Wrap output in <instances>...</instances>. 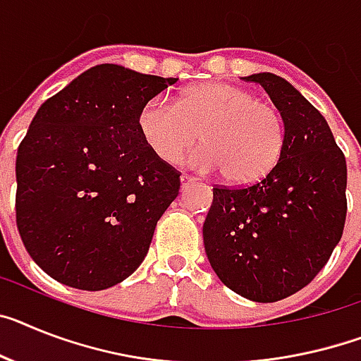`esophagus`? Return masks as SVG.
<instances>
[{"instance_id":"obj_1","label":"esophagus","mask_w":361,"mask_h":361,"mask_svg":"<svg viewBox=\"0 0 361 361\" xmlns=\"http://www.w3.org/2000/svg\"><path fill=\"white\" fill-rule=\"evenodd\" d=\"M181 190H187L189 187H192L196 183V178H192V176L189 174H181Z\"/></svg>"}]
</instances>
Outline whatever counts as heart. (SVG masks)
<instances>
[{
    "mask_svg": "<svg viewBox=\"0 0 361 361\" xmlns=\"http://www.w3.org/2000/svg\"><path fill=\"white\" fill-rule=\"evenodd\" d=\"M139 134L156 157L178 163L200 139L205 145L189 156L204 174H220L244 185L274 171L286 143V126L277 108L257 101L238 86L209 82L189 87L171 101L152 97L137 115Z\"/></svg>",
    "mask_w": 361,
    "mask_h": 361,
    "instance_id": "obj_1",
    "label": "heart"
}]
</instances>
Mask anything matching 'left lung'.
I'll return each mask as SVG.
<instances>
[{
  "label": "left lung",
  "mask_w": 361,
  "mask_h": 361,
  "mask_svg": "<svg viewBox=\"0 0 361 361\" xmlns=\"http://www.w3.org/2000/svg\"><path fill=\"white\" fill-rule=\"evenodd\" d=\"M264 87L286 126L283 156L262 180L216 185L204 244L227 288L274 302L305 288L329 262L347 216V163L325 117L274 73L244 77Z\"/></svg>",
  "instance_id": "left-lung-1"
}]
</instances>
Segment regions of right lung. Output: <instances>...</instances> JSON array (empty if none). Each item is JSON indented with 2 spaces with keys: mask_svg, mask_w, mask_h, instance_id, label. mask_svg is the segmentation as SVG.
Returning <instances> with one entry per match:
<instances>
[{
  "mask_svg": "<svg viewBox=\"0 0 361 361\" xmlns=\"http://www.w3.org/2000/svg\"><path fill=\"white\" fill-rule=\"evenodd\" d=\"M178 78L87 69L36 111L16 156V226L54 281L110 288L147 257L180 171L145 145L137 115Z\"/></svg>",
  "mask_w": 361,
  "mask_h": 361,
  "instance_id": "right-lung-1",
  "label": "right lung"
}]
</instances>
